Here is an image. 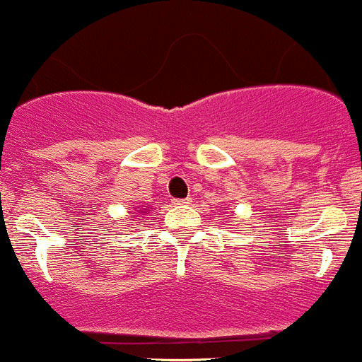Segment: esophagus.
<instances>
[{"mask_svg": "<svg viewBox=\"0 0 362 362\" xmlns=\"http://www.w3.org/2000/svg\"><path fill=\"white\" fill-rule=\"evenodd\" d=\"M173 204H174V206H177V207L188 206V204H192V199H189V197H186V199H174Z\"/></svg>", "mask_w": 362, "mask_h": 362, "instance_id": "obj_1", "label": "esophagus"}]
</instances>
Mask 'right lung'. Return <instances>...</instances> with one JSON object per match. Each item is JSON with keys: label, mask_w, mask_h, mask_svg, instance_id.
I'll return each instance as SVG.
<instances>
[{"label": "right lung", "mask_w": 362, "mask_h": 362, "mask_svg": "<svg viewBox=\"0 0 362 362\" xmlns=\"http://www.w3.org/2000/svg\"><path fill=\"white\" fill-rule=\"evenodd\" d=\"M146 211H149V209H146ZM141 213H144V211H141Z\"/></svg>", "instance_id": "right-lung-1"}]
</instances>
